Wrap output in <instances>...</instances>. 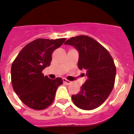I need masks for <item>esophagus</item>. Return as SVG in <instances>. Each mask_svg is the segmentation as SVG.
Listing matches in <instances>:
<instances>
[{
  "label": "esophagus",
  "mask_w": 134,
  "mask_h": 134,
  "mask_svg": "<svg viewBox=\"0 0 134 134\" xmlns=\"http://www.w3.org/2000/svg\"><path fill=\"white\" fill-rule=\"evenodd\" d=\"M63 81L64 83H65V84H67V85H69L71 83V81L67 80L66 78H63Z\"/></svg>",
  "instance_id": "1"
}]
</instances>
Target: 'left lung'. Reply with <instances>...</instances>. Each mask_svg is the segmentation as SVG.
Masks as SVG:
<instances>
[{"instance_id": "1", "label": "left lung", "mask_w": 134, "mask_h": 134, "mask_svg": "<svg viewBox=\"0 0 134 134\" xmlns=\"http://www.w3.org/2000/svg\"><path fill=\"white\" fill-rule=\"evenodd\" d=\"M78 50V67L85 71L87 80L77 94L71 96L78 108L92 110L103 104L112 91L116 68L110 54L94 39L87 36L72 37L65 42Z\"/></svg>"}]
</instances>
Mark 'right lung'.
I'll return each mask as SVG.
<instances>
[{
    "label": "right lung",
    "mask_w": 134,
    "mask_h": 134,
    "mask_svg": "<svg viewBox=\"0 0 134 134\" xmlns=\"http://www.w3.org/2000/svg\"><path fill=\"white\" fill-rule=\"evenodd\" d=\"M66 38H38L29 42L18 54L11 68L13 89L23 103L30 108L41 110L54 100L61 78L49 79L42 71L49 67L52 55Z\"/></svg>",
    "instance_id": "obj_1"
}]
</instances>
